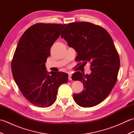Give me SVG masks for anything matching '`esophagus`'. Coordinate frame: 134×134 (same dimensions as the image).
Returning a JSON list of instances; mask_svg holds the SVG:
<instances>
[{"mask_svg":"<svg viewBox=\"0 0 134 134\" xmlns=\"http://www.w3.org/2000/svg\"><path fill=\"white\" fill-rule=\"evenodd\" d=\"M71 76H72V74H71L70 72H69V79L70 81L72 80V78H71Z\"/></svg>","mask_w":134,"mask_h":134,"instance_id":"obj_1","label":"esophagus"}]
</instances>
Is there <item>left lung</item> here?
Returning a JSON list of instances; mask_svg holds the SVG:
<instances>
[{
	"mask_svg": "<svg viewBox=\"0 0 134 134\" xmlns=\"http://www.w3.org/2000/svg\"><path fill=\"white\" fill-rule=\"evenodd\" d=\"M61 37L77 52L76 61L90 63L89 75L78 71L72 75V80L82 82L84 89L73 95L74 101L84 108L101 103L114 87L120 68V58L111 36L99 25L78 22L68 24Z\"/></svg>",
	"mask_w": 134,
	"mask_h": 134,
	"instance_id": "8db88e82",
	"label": "left lung"
}]
</instances>
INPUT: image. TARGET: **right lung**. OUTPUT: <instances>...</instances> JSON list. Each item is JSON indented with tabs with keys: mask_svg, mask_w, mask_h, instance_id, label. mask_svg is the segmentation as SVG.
Instances as JSON below:
<instances>
[{
	"mask_svg": "<svg viewBox=\"0 0 134 134\" xmlns=\"http://www.w3.org/2000/svg\"><path fill=\"white\" fill-rule=\"evenodd\" d=\"M65 24H35L20 38L11 62L14 81L22 94L35 106L47 108L56 99L59 87L69 81L63 72H48L45 62L51 48Z\"/></svg>",
	"mask_w": 134,
	"mask_h": 134,
	"instance_id": "right-lung-1",
	"label": "right lung"
}]
</instances>
